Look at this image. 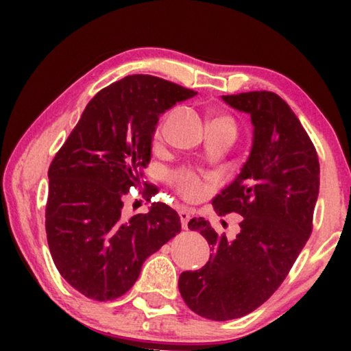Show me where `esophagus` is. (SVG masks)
<instances>
[{
  "label": "esophagus",
  "instance_id": "34e87169",
  "mask_svg": "<svg viewBox=\"0 0 351 351\" xmlns=\"http://www.w3.org/2000/svg\"><path fill=\"white\" fill-rule=\"evenodd\" d=\"M179 215H180V222H182V228L184 230H186L189 228V220H190V213L186 209H182L180 213H179Z\"/></svg>",
  "mask_w": 351,
  "mask_h": 351
}]
</instances>
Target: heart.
<instances>
[{
    "label": "heart",
    "mask_w": 351,
    "mask_h": 351,
    "mask_svg": "<svg viewBox=\"0 0 351 351\" xmlns=\"http://www.w3.org/2000/svg\"><path fill=\"white\" fill-rule=\"evenodd\" d=\"M214 121L227 123V124H230V126L234 128V124H233V121L230 118L220 117V118H215ZM161 134H162V121H160V123L156 124L155 131H153V138H155V141H158V138L161 137ZM176 185H177V190H179V193L184 196V198H186V199L199 198V196L206 191V189H208V185H206L204 179H201V177L198 174H195L193 171H180V172H177Z\"/></svg>",
    "instance_id": "1"
}]
</instances>
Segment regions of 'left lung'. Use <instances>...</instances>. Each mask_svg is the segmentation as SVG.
I'll return each mask as SVG.
<instances>
[{
	"label": "left lung",
	"instance_id": "left-lung-1",
	"mask_svg": "<svg viewBox=\"0 0 351 351\" xmlns=\"http://www.w3.org/2000/svg\"><path fill=\"white\" fill-rule=\"evenodd\" d=\"M251 114L252 150L232 184L213 199L219 215L243 217L233 239L217 234L203 217L189 228L210 246L209 262L179 278L191 311L213 321L241 318L270 299L286 280L313 228L319 161L299 118L280 95L252 90L222 95Z\"/></svg>",
	"mask_w": 351,
	"mask_h": 351
}]
</instances>
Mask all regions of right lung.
<instances>
[{
  "instance_id": "add662e5",
  "label": "right lung",
  "mask_w": 351,
  "mask_h": 351,
  "mask_svg": "<svg viewBox=\"0 0 351 351\" xmlns=\"http://www.w3.org/2000/svg\"><path fill=\"white\" fill-rule=\"evenodd\" d=\"M196 95L171 81L132 75L90 99L56 153L47 177V244L64 280L93 300H114L131 289L142 263L180 233V217L165 203L124 219L123 196L143 184L158 118Z\"/></svg>"
}]
</instances>
